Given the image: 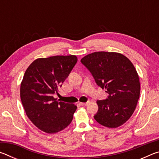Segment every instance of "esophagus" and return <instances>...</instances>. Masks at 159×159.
<instances>
[{"mask_svg": "<svg viewBox=\"0 0 159 159\" xmlns=\"http://www.w3.org/2000/svg\"><path fill=\"white\" fill-rule=\"evenodd\" d=\"M79 104H80L81 106H86L88 104V102H79Z\"/></svg>", "mask_w": 159, "mask_h": 159, "instance_id": "1", "label": "esophagus"}]
</instances>
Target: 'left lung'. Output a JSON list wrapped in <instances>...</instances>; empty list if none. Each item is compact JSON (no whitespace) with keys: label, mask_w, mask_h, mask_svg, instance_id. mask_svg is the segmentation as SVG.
<instances>
[{"label":"left lung","mask_w":159,"mask_h":159,"mask_svg":"<svg viewBox=\"0 0 159 159\" xmlns=\"http://www.w3.org/2000/svg\"><path fill=\"white\" fill-rule=\"evenodd\" d=\"M98 85L105 89L109 97L98 100L96 121L109 128L122 125L131 117L139 98L140 83L133 63L122 54L95 52L81 59Z\"/></svg>","instance_id":"obj_1"}]
</instances>
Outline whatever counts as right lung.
Listing matches in <instances>:
<instances>
[{
    "instance_id": "1",
    "label": "right lung",
    "mask_w": 159,
    "mask_h": 159,
    "mask_svg": "<svg viewBox=\"0 0 159 159\" xmlns=\"http://www.w3.org/2000/svg\"><path fill=\"white\" fill-rule=\"evenodd\" d=\"M76 55L36 59L26 70L20 98L26 114L35 126L46 133L64 130L73 119L77 107L59 102L53 95L77 62Z\"/></svg>"
}]
</instances>
